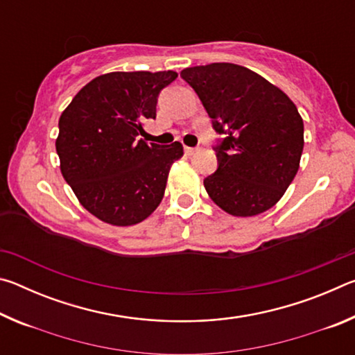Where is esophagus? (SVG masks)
Instances as JSON below:
<instances>
[{
    "label": "esophagus",
    "instance_id": "34e87169",
    "mask_svg": "<svg viewBox=\"0 0 355 355\" xmlns=\"http://www.w3.org/2000/svg\"><path fill=\"white\" fill-rule=\"evenodd\" d=\"M196 152H197L196 147H184V153H186V155L191 156V155H194Z\"/></svg>",
    "mask_w": 355,
    "mask_h": 355
}]
</instances>
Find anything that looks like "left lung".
Returning a JSON list of instances; mask_svg holds the SVG:
<instances>
[{"label": "left lung", "mask_w": 355, "mask_h": 355, "mask_svg": "<svg viewBox=\"0 0 355 355\" xmlns=\"http://www.w3.org/2000/svg\"><path fill=\"white\" fill-rule=\"evenodd\" d=\"M227 137L218 171L203 180L209 199L225 213L250 218L268 211L299 171L304 122L290 97L243 65L214 62L182 70Z\"/></svg>", "instance_id": "left-lung-1"}]
</instances>
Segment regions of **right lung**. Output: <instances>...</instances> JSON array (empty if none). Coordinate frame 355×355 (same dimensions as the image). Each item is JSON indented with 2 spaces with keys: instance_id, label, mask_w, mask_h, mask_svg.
I'll list each match as a JSON object with an SVG mask.
<instances>
[{
  "instance_id": "obj_1",
  "label": "right lung",
  "mask_w": 355,
  "mask_h": 355,
  "mask_svg": "<svg viewBox=\"0 0 355 355\" xmlns=\"http://www.w3.org/2000/svg\"><path fill=\"white\" fill-rule=\"evenodd\" d=\"M177 71H111L87 83L59 117L56 152L62 177L81 205L106 224L147 219L163 200L183 146L137 136L156 117V98Z\"/></svg>"
}]
</instances>
